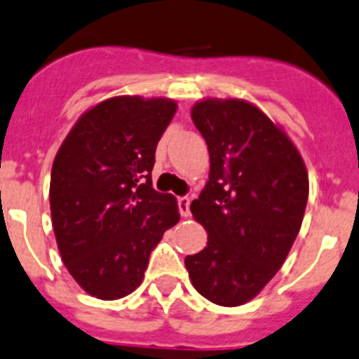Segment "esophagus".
Segmentation results:
<instances>
[{
  "mask_svg": "<svg viewBox=\"0 0 359 359\" xmlns=\"http://www.w3.org/2000/svg\"><path fill=\"white\" fill-rule=\"evenodd\" d=\"M177 205H179V212H180V216H184V217L189 216V214H191V210H189L191 200L187 198V196H180V198L177 200Z\"/></svg>",
  "mask_w": 359,
  "mask_h": 359,
  "instance_id": "34e87169",
  "label": "esophagus"
}]
</instances>
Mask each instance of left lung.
Segmentation results:
<instances>
[{
  "mask_svg": "<svg viewBox=\"0 0 359 359\" xmlns=\"http://www.w3.org/2000/svg\"><path fill=\"white\" fill-rule=\"evenodd\" d=\"M191 116L210 157L191 212L209 236L186 269L205 299L239 306L269 283L299 233L306 166L289 136L246 100H200Z\"/></svg>",
  "mask_w": 359,
  "mask_h": 359,
  "instance_id": "8db88e82",
  "label": "left lung"
}]
</instances>
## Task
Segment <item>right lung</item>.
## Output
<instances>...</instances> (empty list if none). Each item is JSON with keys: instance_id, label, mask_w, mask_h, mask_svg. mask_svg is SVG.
Returning a JSON list of instances; mask_svg holds the SVG:
<instances>
[{"instance_id": "obj_1", "label": "right lung", "mask_w": 359, "mask_h": 359, "mask_svg": "<svg viewBox=\"0 0 359 359\" xmlns=\"http://www.w3.org/2000/svg\"><path fill=\"white\" fill-rule=\"evenodd\" d=\"M175 100L113 97L76 122L51 170L53 229L83 290L120 299L140 287L150 253L180 219L177 200L152 187L156 147Z\"/></svg>"}]
</instances>
